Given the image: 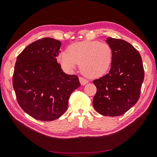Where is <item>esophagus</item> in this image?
<instances>
[{"label":"esophagus","instance_id":"1","mask_svg":"<svg viewBox=\"0 0 157 157\" xmlns=\"http://www.w3.org/2000/svg\"><path fill=\"white\" fill-rule=\"evenodd\" d=\"M79 82H80V84L82 85H85V84H86L89 82V81L87 80V79H86L85 78H82V77H79Z\"/></svg>","mask_w":157,"mask_h":157}]
</instances>
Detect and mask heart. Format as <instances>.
Returning <instances> with one entry per match:
<instances>
[{"label":"heart","instance_id":"heart-1","mask_svg":"<svg viewBox=\"0 0 157 157\" xmlns=\"http://www.w3.org/2000/svg\"><path fill=\"white\" fill-rule=\"evenodd\" d=\"M112 58L113 50L108 44L84 41L71 45L68 52L60 53L59 60L66 70L73 71L78 63L84 75L95 78L109 70Z\"/></svg>","mask_w":157,"mask_h":157}]
</instances>
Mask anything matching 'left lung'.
Instances as JSON below:
<instances>
[{"mask_svg": "<svg viewBox=\"0 0 157 157\" xmlns=\"http://www.w3.org/2000/svg\"><path fill=\"white\" fill-rule=\"evenodd\" d=\"M113 50L109 73L94 80L97 91L93 105L105 116H118L127 112L139 100L144 68L140 53L128 42L108 37Z\"/></svg>", "mask_w": 157, "mask_h": 157, "instance_id": "1", "label": "left lung"}]
</instances>
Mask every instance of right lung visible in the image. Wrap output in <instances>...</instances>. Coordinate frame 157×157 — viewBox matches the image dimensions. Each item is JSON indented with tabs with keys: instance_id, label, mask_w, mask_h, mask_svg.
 Here are the masks:
<instances>
[{
	"instance_id": "1",
	"label": "right lung",
	"mask_w": 157,
	"mask_h": 157,
	"mask_svg": "<svg viewBox=\"0 0 157 157\" xmlns=\"http://www.w3.org/2000/svg\"><path fill=\"white\" fill-rule=\"evenodd\" d=\"M61 44L50 37L39 39L17 57L12 78L17 102L36 120L59 118L67 110L71 94L80 86L78 77L63 72L57 62Z\"/></svg>"
}]
</instances>
